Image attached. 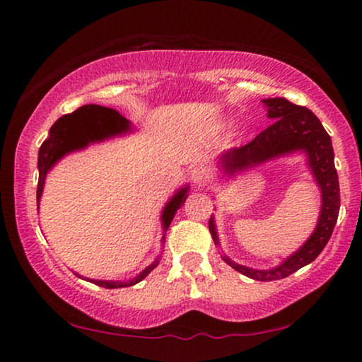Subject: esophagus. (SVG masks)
Segmentation results:
<instances>
[{
    "mask_svg": "<svg viewBox=\"0 0 362 362\" xmlns=\"http://www.w3.org/2000/svg\"><path fill=\"white\" fill-rule=\"evenodd\" d=\"M207 177L209 176H207L206 170H202V168H192L191 170V182L194 186H204Z\"/></svg>",
    "mask_w": 362,
    "mask_h": 362,
    "instance_id": "1",
    "label": "esophagus"
}]
</instances>
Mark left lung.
<instances>
[{
    "mask_svg": "<svg viewBox=\"0 0 362 362\" xmlns=\"http://www.w3.org/2000/svg\"><path fill=\"white\" fill-rule=\"evenodd\" d=\"M267 115L272 118V125L259 133L254 140L240 148H232L221 156V165L226 175L234 176L235 173L274 158L288 155L293 151H303L308 158L310 170L321 189V211L316 229L310 239L290 255L288 259L270 270H255L232 262L229 257H222L232 269L240 272L249 279L270 281L285 279L301 267L308 265L321 254L328 244L339 214V181L334 168V153L331 138L321 125L318 117L306 107L295 105L286 98H265ZM209 230L212 239L219 245L216 232L214 217L209 219Z\"/></svg>",
    "mask_w": 362,
    "mask_h": 362,
    "instance_id": "left-lung-1",
    "label": "left lung"
}]
</instances>
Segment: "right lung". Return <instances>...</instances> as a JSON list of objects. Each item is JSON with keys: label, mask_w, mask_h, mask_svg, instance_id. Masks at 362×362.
Returning <instances> with one entry per match:
<instances>
[{"label": "right lung", "mask_w": 362, "mask_h": 362, "mask_svg": "<svg viewBox=\"0 0 362 362\" xmlns=\"http://www.w3.org/2000/svg\"><path fill=\"white\" fill-rule=\"evenodd\" d=\"M128 130H130V122H128L125 117L120 115L117 110H113V108L93 105V103H90V105H83L81 108H77L76 112L67 113V115L59 118V120L51 127V130H49V138L42 143L41 148H39L37 206L42 196L44 180H46L49 170H51V168L56 165L61 158L69 155L71 151L82 150V148H86L88 145V143L103 141L110 136L122 135V133H125ZM187 191H189V186L181 187V189L177 191L176 194L171 197L170 202L165 206V209H163L161 222H163V230L165 232L168 230V227H170L176 211L185 204ZM163 242H165V237H163ZM158 262L160 260L156 259L151 265H148L140 275L128 281H112V280L110 281L90 280V281H93V284L98 286H103V288H122V286H132L145 279V276L158 265Z\"/></svg>", "instance_id": "obj_1"}]
</instances>
